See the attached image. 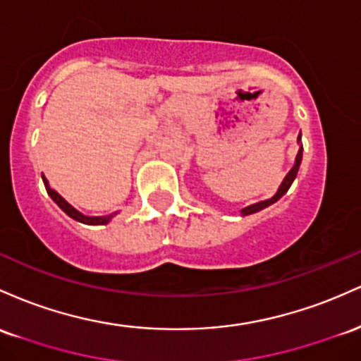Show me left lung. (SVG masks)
Masks as SVG:
<instances>
[{
  "label": "left lung",
  "mask_w": 361,
  "mask_h": 361,
  "mask_svg": "<svg viewBox=\"0 0 361 361\" xmlns=\"http://www.w3.org/2000/svg\"><path fill=\"white\" fill-rule=\"evenodd\" d=\"M298 141H300V135H298ZM300 161H302V147H300V149H298V155H297V160H295V165H293V167H291L290 172L286 173L285 179H283L281 185H279V189H278V192L274 194V196L271 197V200H266V201L256 202V204L247 206V208L242 209V214H244V216H245V214H252V213H256V212H261V209H264L266 206H269V204H273V202H276V201L279 200V197L283 196V194L288 191L290 185H291V182H293L295 177H297L298 167H300Z\"/></svg>",
  "instance_id": "left-lung-1"
}]
</instances>
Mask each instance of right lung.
Wrapping results in <instances>:
<instances>
[{"label": "right lung", "mask_w": 361, "mask_h": 361, "mask_svg": "<svg viewBox=\"0 0 361 361\" xmlns=\"http://www.w3.org/2000/svg\"><path fill=\"white\" fill-rule=\"evenodd\" d=\"M42 179H44V184H46L47 194H49L52 200H54L56 204H58L59 208L68 214V216H71L73 220L82 221V224H87V225H105L109 220H111V216H85V214H82L80 212H76V209L73 208L70 202L64 201V197H61L59 194L54 191V189L49 188V184H47L46 177H42Z\"/></svg>", "instance_id": "1"}]
</instances>
